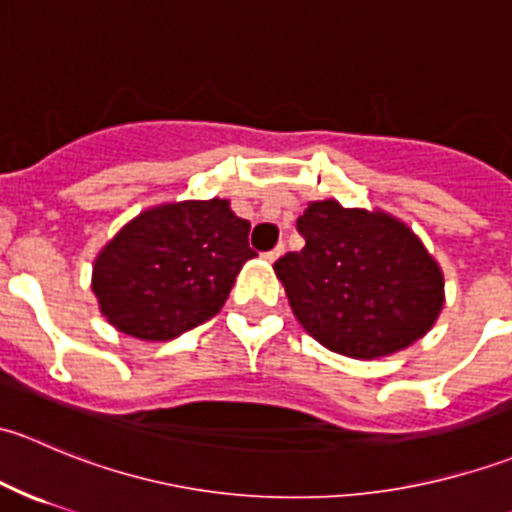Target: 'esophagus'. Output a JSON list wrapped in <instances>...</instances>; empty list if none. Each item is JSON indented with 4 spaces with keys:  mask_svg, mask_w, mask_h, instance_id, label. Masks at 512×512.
<instances>
[{
    "mask_svg": "<svg viewBox=\"0 0 512 512\" xmlns=\"http://www.w3.org/2000/svg\"><path fill=\"white\" fill-rule=\"evenodd\" d=\"M282 252H285V245H277V247H275V250L265 252V255H262V257H265V260H267V262H275V260H277V257H280V255H282Z\"/></svg>",
    "mask_w": 512,
    "mask_h": 512,
    "instance_id": "34e87169",
    "label": "esophagus"
}]
</instances>
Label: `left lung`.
Wrapping results in <instances>:
<instances>
[{
	"label": "left lung",
	"instance_id": "1",
	"mask_svg": "<svg viewBox=\"0 0 512 512\" xmlns=\"http://www.w3.org/2000/svg\"><path fill=\"white\" fill-rule=\"evenodd\" d=\"M304 247L275 262L289 307L329 352L379 359L426 337L446 294L421 237L384 210L314 200L297 220Z\"/></svg>",
	"mask_w": 512,
	"mask_h": 512
}]
</instances>
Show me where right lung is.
I'll use <instances>...</instances> for the list:
<instances>
[{"instance_id":"obj_1","label":"right lung","mask_w":512,"mask_h":512,"mask_svg":"<svg viewBox=\"0 0 512 512\" xmlns=\"http://www.w3.org/2000/svg\"><path fill=\"white\" fill-rule=\"evenodd\" d=\"M250 223L227 200H180L143 210L94 260L91 289L108 324L143 342H168L223 309L255 257Z\"/></svg>"}]
</instances>
